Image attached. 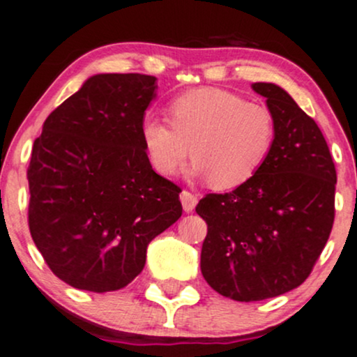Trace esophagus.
Here are the masks:
<instances>
[{
    "instance_id": "1",
    "label": "esophagus",
    "mask_w": 357,
    "mask_h": 357,
    "mask_svg": "<svg viewBox=\"0 0 357 357\" xmlns=\"http://www.w3.org/2000/svg\"><path fill=\"white\" fill-rule=\"evenodd\" d=\"M180 202H182V207L185 212H192L194 207L197 206V195H194L192 192L182 190L180 192Z\"/></svg>"
}]
</instances>
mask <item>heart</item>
<instances>
[{"label": "heart", "instance_id": "obj_1", "mask_svg": "<svg viewBox=\"0 0 357 357\" xmlns=\"http://www.w3.org/2000/svg\"><path fill=\"white\" fill-rule=\"evenodd\" d=\"M170 123L146 116L142 142L160 175H175L192 153V175L214 189L243 185L263 165L275 142V121L263 104L234 92L199 87L168 107Z\"/></svg>", "mask_w": 357, "mask_h": 357}]
</instances>
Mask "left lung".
<instances>
[{
  "mask_svg": "<svg viewBox=\"0 0 357 357\" xmlns=\"http://www.w3.org/2000/svg\"><path fill=\"white\" fill-rule=\"evenodd\" d=\"M251 87L273 116V146L248 182L195 207L207 222L204 278L238 302L278 297L305 282L329 239L337 182L317 123L276 84Z\"/></svg>",
  "mask_w": 357,
  "mask_h": 357,
  "instance_id": "8db88e82",
  "label": "left lung"
}]
</instances>
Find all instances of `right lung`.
<instances>
[{"label":"right lung","instance_id":"1","mask_svg":"<svg viewBox=\"0 0 357 357\" xmlns=\"http://www.w3.org/2000/svg\"><path fill=\"white\" fill-rule=\"evenodd\" d=\"M157 87L153 75H91L33 143L31 238L54 275L79 290L133 282L151 239L182 215V190L151 168L142 142Z\"/></svg>","mask_w":357,"mask_h":357}]
</instances>
